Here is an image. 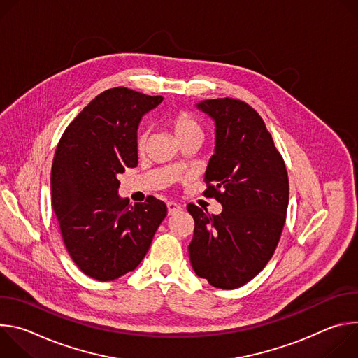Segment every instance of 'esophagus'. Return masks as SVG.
Listing matches in <instances>:
<instances>
[{"label":"esophagus","mask_w":358,"mask_h":358,"mask_svg":"<svg viewBox=\"0 0 358 358\" xmlns=\"http://www.w3.org/2000/svg\"><path fill=\"white\" fill-rule=\"evenodd\" d=\"M181 210H182L181 203H177V202H169V203H167L169 215H173V214H176V213H178V211H181Z\"/></svg>","instance_id":"1"}]
</instances>
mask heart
I'll use <instances>...</instances> for the list:
<instances>
[{
	"label": "heart",
	"mask_w": 358,
	"mask_h": 358,
	"mask_svg": "<svg viewBox=\"0 0 358 358\" xmlns=\"http://www.w3.org/2000/svg\"><path fill=\"white\" fill-rule=\"evenodd\" d=\"M169 124L174 133V136L177 137L178 141L188 138V137H202V127L201 123L188 112H180L176 113L173 116H170L169 119ZM145 137L147 134L143 133L138 137V148H143L144 143H145Z\"/></svg>",
	"instance_id": "1"
}]
</instances>
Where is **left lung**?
<instances>
[{"label": "left lung", "mask_w": 358, "mask_h": 358, "mask_svg": "<svg viewBox=\"0 0 358 358\" xmlns=\"http://www.w3.org/2000/svg\"><path fill=\"white\" fill-rule=\"evenodd\" d=\"M215 123L206 194L222 206L210 215L188 203L195 227L188 246L194 272L220 289H236L269 262L289 203L285 162L262 117L245 101L210 99L195 105Z\"/></svg>", "instance_id": "1"}]
</instances>
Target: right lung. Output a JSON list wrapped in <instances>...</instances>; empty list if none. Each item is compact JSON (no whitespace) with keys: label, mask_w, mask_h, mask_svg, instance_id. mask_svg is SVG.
I'll list each match as a JSON object with an SVG mask.
<instances>
[{"label":"right lung","mask_w":358,"mask_h":358,"mask_svg":"<svg viewBox=\"0 0 358 358\" xmlns=\"http://www.w3.org/2000/svg\"><path fill=\"white\" fill-rule=\"evenodd\" d=\"M162 96L113 87L94 97L66 127L50 171L52 208L65 246L87 276L108 282L134 271L167 215L155 196L129 206L119 176L136 167L137 129Z\"/></svg>","instance_id":"add662e5"}]
</instances>
